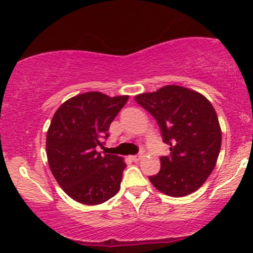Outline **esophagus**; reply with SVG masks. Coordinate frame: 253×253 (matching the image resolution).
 I'll return each mask as SVG.
<instances>
[{"instance_id":"34e87169","label":"esophagus","mask_w":253,"mask_h":253,"mask_svg":"<svg viewBox=\"0 0 253 253\" xmlns=\"http://www.w3.org/2000/svg\"><path fill=\"white\" fill-rule=\"evenodd\" d=\"M141 158H143V155H135V156L130 157V159H132L133 162H139Z\"/></svg>"}]
</instances>
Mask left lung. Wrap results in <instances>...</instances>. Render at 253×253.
<instances>
[{
    "label": "left lung",
    "mask_w": 253,
    "mask_h": 253,
    "mask_svg": "<svg viewBox=\"0 0 253 253\" xmlns=\"http://www.w3.org/2000/svg\"><path fill=\"white\" fill-rule=\"evenodd\" d=\"M135 102L156 119L170 155L150 182L162 193L181 197L199 189L215 168L221 129L215 109L200 92L167 85L136 95Z\"/></svg>",
    "instance_id": "8db88e82"
}]
</instances>
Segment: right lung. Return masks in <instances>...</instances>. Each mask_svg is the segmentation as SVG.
Listing matches in <instances>:
<instances>
[{
    "instance_id": "right-lung-1",
    "label": "right lung",
    "mask_w": 253,
    "mask_h": 253,
    "mask_svg": "<svg viewBox=\"0 0 253 253\" xmlns=\"http://www.w3.org/2000/svg\"><path fill=\"white\" fill-rule=\"evenodd\" d=\"M128 96L109 97L90 91L65 101L52 118L46 136V152L52 175L75 201L100 205L120 189L124 159L101 156L97 146L109 136L110 124Z\"/></svg>"
}]
</instances>
